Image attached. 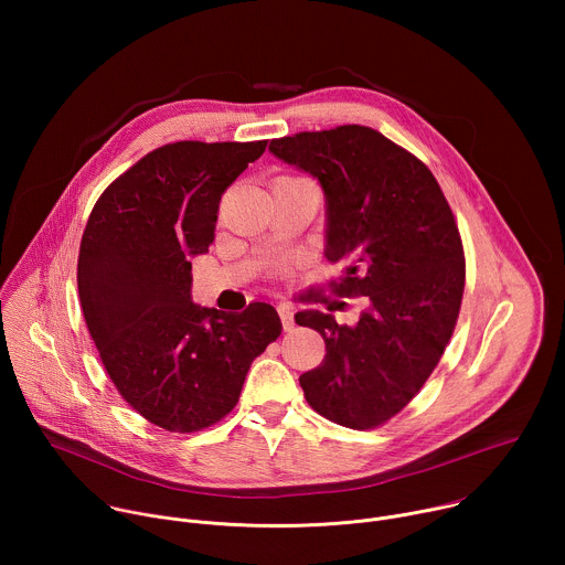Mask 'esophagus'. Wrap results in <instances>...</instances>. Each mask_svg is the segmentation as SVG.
I'll use <instances>...</instances> for the list:
<instances>
[{"label": "esophagus", "mask_w": 565, "mask_h": 565, "mask_svg": "<svg viewBox=\"0 0 565 565\" xmlns=\"http://www.w3.org/2000/svg\"><path fill=\"white\" fill-rule=\"evenodd\" d=\"M277 312H279V317H281L284 331H292V329H295V312H292V308H290V306H279Z\"/></svg>", "instance_id": "esophagus-1"}]
</instances>
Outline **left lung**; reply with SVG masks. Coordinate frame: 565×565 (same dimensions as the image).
<instances>
[{"mask_svg":"<svg viewBox=\"0 0 565 565\" xmlns=\"http://www.w3.org/2000/svg\"><path fill=\"white\" fill-rule=\"evenodd\" d=\"M270 151L324 190V255L342 264L331 290L366 297L353 327L321 310L295 315L327 344L299 384L331 423L380 427L416 397L454 333L465 290L456 218L423 160L371 127L301 131Z\"/></svg>","mask_w":565,"mask_h":565,"instance_id":"left-lung-1","label":"left lung"}]
</instances>
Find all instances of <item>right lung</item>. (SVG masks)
I'll return each instance as SVG.
<instances>
[{"label":"right lung","mask_w":565,"mask_h":565,"mask_svg":"<svg viewBox=\"0 0 565 565\" xmlns=\"http://www.w3.org/2000/svg\"><path fill=\"white\" fill-rule=\"evenodd\" d=\"M266 145L158 147L87 221L77 257L87 329L118 393L156 427L192 434L225 418L253 360L281 335L270 303L230 315L192 301V257L212 246L221 194Z\"/></svg>","instance_id":"1"}]
</instances>
